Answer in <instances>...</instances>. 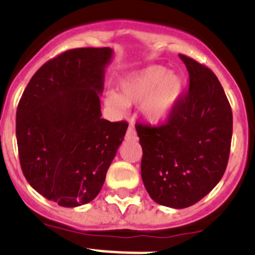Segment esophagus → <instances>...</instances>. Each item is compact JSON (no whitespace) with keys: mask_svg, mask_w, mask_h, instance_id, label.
Returning a JSON list of instances; mask_svg holds the SVG:
<instances>
[{"mask_svg":"<svg viewBox=\"0 0 255 255\" xmlns=\"http://www.w3.org/2000/svg\"><path fill=\"white\" fill-rule=\"evenodd\" d=\"M126 139H131V140L138 139V136H136V131H135V128L132 125H129V128H128V131H126Z\"/></svg>","mask_w":255,"mask_h":255,"instance_id":"esophagus-1","label":"esophagus"}]
</instances>
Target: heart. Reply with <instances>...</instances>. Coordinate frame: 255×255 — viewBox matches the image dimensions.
Wrapping results in <instances>:
<instances>
[{
	"mask_svg": "<svg viewBox=\"0 0 255 255\" xmlns=\"http://www.w3.org/2000/svg\"><path fill=\"white\" fill-rule=\"evenodd\" d=\"M120 92L111 91L105 105L115 114H123L130 105H140L144 119L161 124L171 115L182 89L179 75L162 66H149L129 74L119 84Z\"/></svg>",
	"mask_w": 255,
	"mask_h": 255,
	"instance_id": "1",
	"label": "heart"
}]
</instances>
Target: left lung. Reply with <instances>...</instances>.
I'll use <instances>...</instances> for the list:
<instances>
[{
  "label": "left lung",
  "mask_w": 255,
  "mask_h": 255,
  "mask_svg": "<svg viewBox=\"0 0 255 255\" xmlns=\"http://www.w3.org/2000/svg\"><path fill=\"white\" fill-rule=\"evenodd\" d=\"M189 73V92L166 124H136L143 148L141 179L155 203L186 208L206 197L224 176L233 138V111L212 70L179 55Z\"/></svg>",
  "instance_id": "left-lung-1"
}]
</instances>
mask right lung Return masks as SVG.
<instances>
[{"instance_id": "1", "label": "right lung", "mask_w": 255, "mask_h": 255, "mask_svg": "<svg viewBox=\"0 0 255 255\" xmlns=\"http://www.w3.org/2000/svg\"><path fill=\"white\" fill-rule=\"evenodd\" d=\"M114 51L75 48L33 75L16 111L20 166L33 189L58 206L94 199L128 123L102 119L100 96Z\"/></svg>"}]
</instances>
